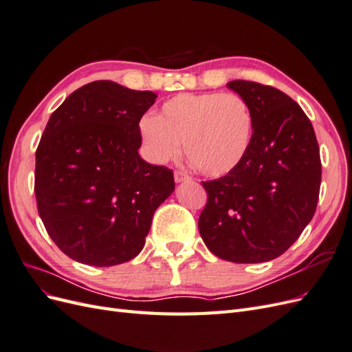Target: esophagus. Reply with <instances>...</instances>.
Masks as SVG:
<instances>
[{
	"instance_id": "obj_1",
	"label": "esophagus",
	"mask_w": 352,
	"mask_h": 352,
	"mask_svg": "<svg viewBox=\"0 0 352 352\" xmlns=\"http://www.w3.org/2000/svg\"><path fill=\"white\" fill-rule=\"evenodd\" d=\"M175 180H176L177 184L186 182V180H190V176L185 172V170H176V172H175Z\"/></svg>"
}]
</instances>
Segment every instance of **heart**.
I'll use <instances>...</instances> for the list:
<instances>
[{"instance_id": "b5f03b06", "label": "heart", "mask_w": 352, "mask_h": 352, "mask_svg": "<svg viewBox=\"0 0 352 352\" xmlns=\"http://www.w3.org/2000/svg\"><path fill=\"white\" fill-rule=\"evenodd\" d=\"M140 131L145 151L166 163L185 151L201 173L225 176L247 155L252 114L238 94L182 92L167 100L155 117L144 116Z\"/></svg>"}]
</instances>
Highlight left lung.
<instances>
[{"instance_id":"left-lung-1","label":"left lung","mask_w":352,"mask_h":352,"mask_svg":"<svg viewBox=\"0 0 352 352\" xmlns=\"http://www.w3.org/2000/svg\"><path fill=\"white\" fill-rule=\"evenodd\" d=\"M247 101L252 136L242 163L202 182L207 204L199 235L219 258L263 263L282 255L311 221L322 182L313 124L289 95L269 85L232 80Z\"/></svg>"}]
</instances>
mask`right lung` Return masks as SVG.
<instances>
[{
    "mask_svg": "<svg viewBox=\"0 0 352 352\" xmlns=\"http://www.w3.org/2000/svg\"><path fill=\"white\" fill-rule=\"evenodd\" d=\"M151 91L111 80L76 89L51 114L36 148L35 197L50 238L72 260L109 267L135 258L173 172L138 154Z\"/></svg>",
    "mask_w": 352,
    "mask_h": 352,
    "instance_id": "obj_1",
    "label": "right lung"
}]
</instances>
